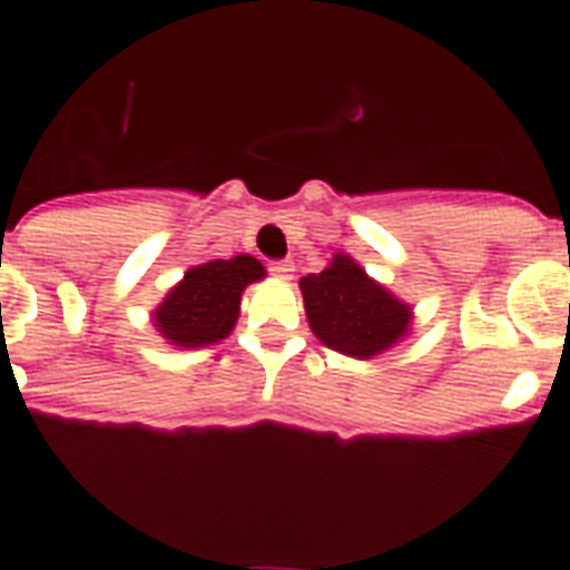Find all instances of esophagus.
Returning a JSON list of instances; mask_svg holds the SVG:
<instances>
[{"mask_svg": "<svg viewBox=\"0 0 570 570\" xmlns=\"http://www.w3.org/2000/svg\"><path fill=\"white\" fill-rule=\"evenodd\" d=\"M268 272H272L275 277H281V281H289L295 272V266L289 263V259H277V263H272V266H268Z\"/></svg>", "mask_w": 570, "mask_h": 570, "instance_id": "34e87169", "label": "esophagus"}]
</instances>
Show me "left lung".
<instances>
[{"instance_id": "left-lung-1", "label": "left lung", "mask_w": 570, "mask_h": 570, "mask_svg": "<svg viewBox=\"0 0 570 570\" xmlns=\"http://www.w3.org/2000/svg\"><path fill=\"white\" fill-rule=\"evenodd\" d=\"M311 331L334 352L366 361L396 346L411 328V307L366 275L348 254H334L320 275L302 277Z\"/></svg>"}]
</instances>
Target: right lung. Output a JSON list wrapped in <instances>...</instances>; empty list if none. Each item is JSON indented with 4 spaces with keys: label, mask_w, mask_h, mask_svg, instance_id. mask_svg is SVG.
I'll return each instance as SVG.
<instances>
[{
    "label": "right lung",
    "mask_w": 570,
    "mask_h": 570,
    "mask_svg": "<svg viewBox=\"0 0 570 570\" xmlns=\"http://www.w3.org/2000/svg\"><path fill=\"white\" fill-rule=\"evenodd\" d=\"M266 277L263 263L248 254L209 259L189 268L156 307L154 322L171 346L204 348L224 340L239 320L245 286Z\"/></svg>",
    "instance_id": "obj_1"
}]
</instances>
